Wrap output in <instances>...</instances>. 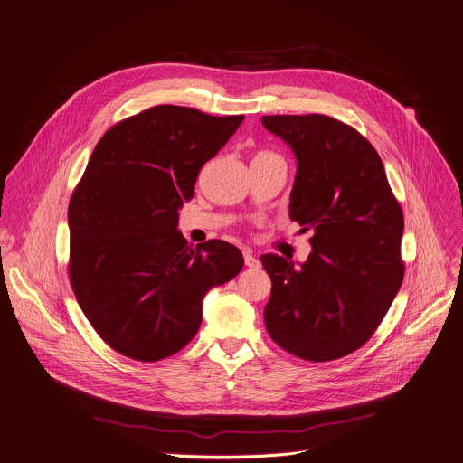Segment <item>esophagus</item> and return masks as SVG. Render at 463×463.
<instances>
[{"instance_id":"esophagus-1","label":"esophagus","mask_w":463,"mask_h":463,"mask_svg":"<svg viewBox=\"0 0 463 463\" xmlns=\"http://www.w3.org/2000/svg\"><path fill=\"white\" fill-rule=\"evenodd\" d=\"M243 260H245V265L250 267V269L260 267V260H258V258L252 254V250H249V249L243 250Z\"/></svg>"}]
</instances>
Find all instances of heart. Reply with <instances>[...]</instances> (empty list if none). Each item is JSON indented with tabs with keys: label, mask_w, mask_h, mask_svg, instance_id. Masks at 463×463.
Wrapping results in <instances>:
<instances>
[{
	"label": "heart",
	"mask_w": 463,
	"mask_h": 463,
	"mask_svg": "<svg viewBox=\"0 0 463 463\" xmlns=\"http://www.w3.org/2000/svg\"><path fill=\"white\" fill-rule=\"evenodd\" d=\"M263 154H267V152H263Z\"/></svg>",
	"instance_id": "heart-1"
}]
</instances>
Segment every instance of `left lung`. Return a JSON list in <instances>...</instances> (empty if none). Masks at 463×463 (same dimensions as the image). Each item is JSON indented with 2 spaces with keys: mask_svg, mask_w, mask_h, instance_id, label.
<instances>
[{
  "mask_svg": "<svg viewBox=\"0 0 463 463\" xmlns=\"http://www.w3.org/2000/svg\"><path fill=\"white\" fill-rule=\"evenodd\" d=\"M294 152L288 216L313 229L305 263L261 254L270 276L263 318L287 353L331 362L360 349L378 329L403 279V213L374 146L326 114L263 116Z\"/></svg>",
  "mask_w": 463,
  "mask_h": 463,
  "instance_id": "8db88e82",
  "label": "left lung"
}]
</instances>
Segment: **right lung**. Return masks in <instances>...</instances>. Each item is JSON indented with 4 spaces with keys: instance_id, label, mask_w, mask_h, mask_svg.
Returning <instances> with one entry per match:
<instances>
[{
    "instance_id": "obj_1",
    "label": "right lung",
    "mask_w": 463,
    "mask_h": 463,
    "mask_svg": "<svg viewBox=\"0 0 463 463\" xmlns=\"http://www.w3.org/2000/svg\"><path fill=\"white\" fill-rule=\"evenodd\" d=\"M156 105L110 127L69 203V276L83 315L116 353L158 362L202 326L203 296L243 267L238 247L187 243L178 211L200 169L241 125Z\"/></svg>"
}]
</instances>
